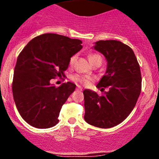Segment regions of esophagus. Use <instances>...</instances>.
Segmentation results:
<instances>
[{"label":"esophagus","instance_id":"34e87169","mask_svg":"<svg viewBox=\"0 0 159 159\" xmlns=\"http://www.w3.org/2000/svg\"><path fill=\"white\" fill-rule=\"evenodd\" d=\"M76 90H78V91H82V89L81 88V87H79V86H78L77 88H76Z\"/></svg>","mask_w":159,"mask_h":159}]
</instances>
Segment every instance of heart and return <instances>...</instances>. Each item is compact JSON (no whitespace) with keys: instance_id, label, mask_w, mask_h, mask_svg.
<instances>
[{"instance_id":"1","label":"heart","mask_w":159,"mask_h":159,"mask_svg":"<svg viewBox=\"0 0 159 159\" xmlns=\"http://www.w3.org/2000/svg\"><path fill=\"white\" fill-rule=\"evenodd\" d=\"M76 58H77V56L76 55L71 57V58L69 59V65H73L76 61ZM89 60H90V63L92 64L96 63V62H100L102 63V57L98 54H90L89 55ZM72 79H73V81L77 82V83L82 84H87L90 81H92L93 80V78L90 77V76H83L79 75H75L73 77H72Z\"/></svg>"}]
</instances>
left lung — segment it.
I'll list each match as a JSON object with an SVG mask.
<instances>
[{
    "label": "left lung",
    "mask_w": 159,
    "mask_h": 159,
    "mask_svg": "<svg viewBox=\"0 0 159 159\" xmlns=\"http://www.w3.org/2000/svg\"><path fill=\"white\" fill-rule=\"evenodd\" d=\"M94 49L107 61V70L96 85L108 92L98 96L94 91L84 90V120L93 126L108 129L123 121L130 114L141 91L140 66L133 50L117 40H99Z\"/></svg>",
    "instance_id": "left-lung-1"
}]
</instances>
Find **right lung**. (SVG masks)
<instances>
[{"mask_svg":"<svg viewBox=\"0 0 159 159\" xmlns=\"http://www.w3.org/2000/svg\"><path fill=\"white\" fill-rule=\"evenodd\" d=\"M77 39L45 34L27 43L18 57L12 94L20 115L29 125L48 129L59 122L60 111L76 85L63 83L59 87L51 79L64 77L69 59L82 48Z\"/></svg>","mask_w":159,"mask_h":159,"instance_id":"add662e5","label":"right lung"}]
</instances>
